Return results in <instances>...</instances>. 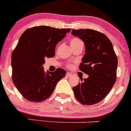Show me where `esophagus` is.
<instances>
[{"mask_svg":"<svg viewBox=\"0 0 131 131\" xmlns=\"http://www.w3.org/2000/svg\"><path fill=\"white\" fill-rule=\"evenodd\" d=\"M72 76V74L71 73H69V72H68L66 74V77H71Z\"/></svg>","mask_w":131,"mask_h":131,"instance_id":"1","label":"esophagus"}]
</instances>
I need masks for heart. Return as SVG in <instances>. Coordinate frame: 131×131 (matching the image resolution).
Here are the masks:
<instances>
[{
    "label": "heart",
    "mask_w": 131,
    "mask_h": 131,
    "mask_svg": "<svg viewBox=\"0 0 131 131\" xmlns=\"http://www.w3.org/2000/svg\"><path fill=\"white\" fill-rule=\"evenodd\" d=\"M71 47H75V46H83V43L80 38L77 37H73L70 40ZM73 66V63H68L67 67L68 68H71Z\"/></svg>",
    "instance_id": "1"
}]
</instances>
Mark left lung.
Segmentation results:
<instances>
[{
  "label": "left lung",
  "mask_w": 131,
  "mask_h": 131,
  "mask_svg": "<svg viewBox=\"0 0 131 131\" xmlns=\"http://www.w3.org/2000/svg\"><path fill=\"white\" fill-rule=\"evenodd\" d=\"M84 42L85 53L80 70L89 75L73 88L76 99L85 105L96 104L107 96L116 80L118 58L112 42L104 33L91 29H73Z\"/></svg>",
  "instance_id": "left-lung-1"
}]
</instances>
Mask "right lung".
Wrapping results in <instances>:
<instances>
[{
  "mask_svg": "<svg viewBox=\"0 0 131 131\" xmlns=\"http://www.w3.org/2000/svg\"><path fill=\"white\" fill-rule=\"evenodd\" d=\"M71 29H57L35 26L26 29L12 52V80L22 96L27 100L40 102L49 98L66 71L57 68L46 74L45 58L55 54V47Z\"/></svg>",
  "mask_w": 131,
  "mask_h": 131,
  "instance_id": "1",
  "label": "right lung"
}]
</instances>
